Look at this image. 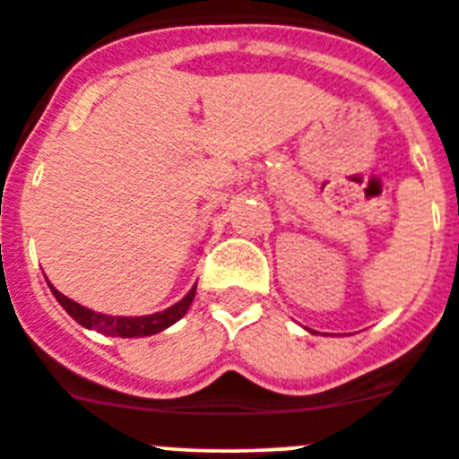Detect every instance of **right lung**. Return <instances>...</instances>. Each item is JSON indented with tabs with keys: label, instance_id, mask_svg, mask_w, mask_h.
<instances>
[{
	"label": "right lung",
	"instance_id": "right-lung-1",
	"mask_svg": "<svg viewBox=\"0 0 459 459\" xmlns=\"http://www.w3.org/2000/svg\"><path fill=\"white\" fill-rule=\"evenodd\" d=\"M51 292L56 295V299L60 302V307L74 317L81 326L85 329H94L99 333L106 335H115V338H142V335H155L160 331H164L167 326H171L173 322L180 320L186 311H189L191 302L195 298V286L186 292L185 298L180 299L178 304L169 307L167 311L152 313V316H142V317H117V316H103V313H94L90 308L81 307L74 299L65 298L63 292L56 290L54 286L49 283Z\"/></svg>",
	"mask_w": 459,
	"mask_h": 459
}]
</instances>
